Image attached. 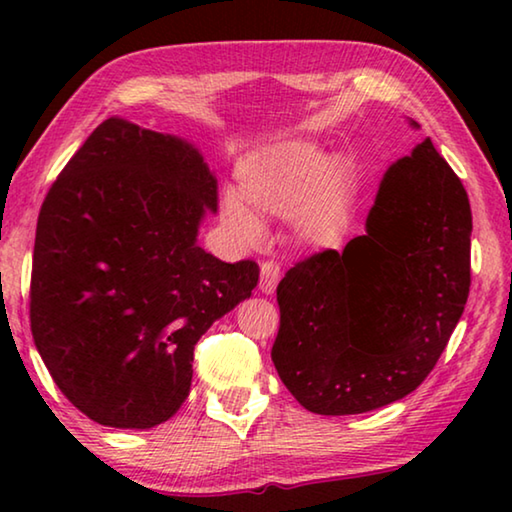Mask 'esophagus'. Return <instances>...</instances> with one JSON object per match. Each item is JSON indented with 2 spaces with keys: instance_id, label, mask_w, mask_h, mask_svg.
Masks as SVG:
<instances>
[{
  "instance_id": "obj_1",
  "label": "esophagus",
  "mask_w": 512,
  "mask_h": 512,
  "mask_svg": "<svg viewBox=\"0 0 512 512\" xmlns=\"http://www.w3.org/2000/svg\"><path fill=\"white\" fill-rule=\"evenodd\" d=\"M277 282H280V266L275 262H262L259 264V291L262 293H273Z\"/></svg>"
}]
</instances>
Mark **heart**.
Wrapping results in <instances>:
<instances>
[{
  "label": "heart",
  "instance_id": "obj_1",
  "mask_svg": "<svg viewBox=\"0 0 512 512\" xmlns=\"http://www.w3.org/2000/svg\"><path fill=\"white\" fill-rule=\"evenodd\" d=\"M357 178L343 158L318 144L291 140L250 155L237 169V189L223 196L221 214L239 239L259 237L257 216H291L296 235L329 246L348 228Z\"/></svg>",
  "mask_w": 512,
  "mask_h": 512
}]
</instances>
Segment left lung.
<instances>
[{
  "label": "left lung",
  "instance_id": "1",
  "mask_svg": "<svg viewBox=\"0 0 512 512\" xmlns=\"http://www.w3.org/2000/svg\"><path fill=\"white\" fill-rule=\"evenodd\" d=\"M470 235V198L427 137L386 171L366 235L277 284L271 357L291 395L311 413L354 415L413 393L463 316Z\"/></svg>",
  "mask_w": 512,
  "mask_h": 512
}]
</instances>
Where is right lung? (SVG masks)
Here are the masks:
<instances>
[{"label":"right lung","mask_w":512,"mask_h":512,"mask_svg":"<svg viewBox=\"0 0 512 512\" xmlns=\"http://www.w3.org/2000/svg\"><path fill=\"white\" fill-rule=\"evenodd\" d=\"M216 180L192 144L126 119L94 128L45 196L29 318L69 402L103 427L169 420L192 386L194 345L250 298L259 266L196 244Z\"/></svg>","instance_id":"1"}]
</instances>
